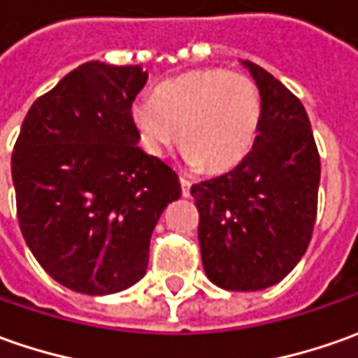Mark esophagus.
Here are the masks:
<instances>
[{
	"label": "esophagus",
	"mask_w": 358,
	"mask_h": 358,
	"mask_svg": "<svg viewBox=\"0 0 358 358\" xmlns=\"http://www.w3.org/2000/svg\"><path fill=\"white\" fill-rule=\"evenodd\" d=\"M180 186H182V194L188 198V196H190V188H192L190 178H186V176H180Z\"/></svg>",
	"instance_id": "obj_1"
}]
</instances>
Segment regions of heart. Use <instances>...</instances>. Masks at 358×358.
I'll use <instances>...</instances> for the list:
<instances>
[{"mask_svg":"<svg viewBox=\"0 0 358 358\" xmlns=\"http://www.w3.org/2000/svg\"><path fill=\"white\" fill-rule=\"evenodd\" d=\"M132 120L148 152L164 155L180 142L194 166L210 172L238 166L252 150L262 103L248 75L198 69L162 83L152 99L132 105Z\"/></svg>","mask_w":358,"mask_h":358,"instance_id":"b5f03b06","label":"heart"}]
</instances>
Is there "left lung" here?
<instances>
[{"mask_svg": "<svg viewBox=\"0 0 358 358\" xmlns=\"http://www.w3.org/2000/svg\"><path fill=\"white\" fill-rule=\"evenodd\" d=\"M262 94L253 148L234 170L194 184L203 271L228 291L275 285L313 236L321 160L301 101L252 61Z\"/></svg>", "mask_w": 358, "mask_h": 358, "instance_id": "8db88e82", "label": "left lung"}]
</instances>
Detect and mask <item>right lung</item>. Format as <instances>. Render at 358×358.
<instances>
[{
	"label": "right lung",
	"mask_w": 358,
	"mask_h": 358,
	"mask_svg": "<svg viewBox=\"0 0 358 358\" xmlns=\"http://www.w3.org/2000/svg\"><path fill=\"white\" fill-rule=\"evenodd\" d=\"M138 65L85 63L41 94L11 155L25 243L51 278L87 295L141 281L152 229L178 200V176L136 144Z\"/></svg>",
	"instance_id": "obj_1"
}]
</instances>
